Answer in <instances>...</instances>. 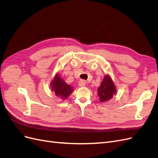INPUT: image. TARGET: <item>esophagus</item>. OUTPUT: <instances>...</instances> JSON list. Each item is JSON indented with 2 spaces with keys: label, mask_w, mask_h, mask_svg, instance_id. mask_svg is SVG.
<instances>
[{
  "label": "esophagus",
  "mask_w": 158,
  "mask_h": 158,
  "mask_svg": "<svg viewBox=\"0 0 158 158\" xmlns=\"http://www.w3.org/2000/svg\"><path fill=\"white\" fill-rule=\"evenodd\" d=\"M78 84L80 87H83V86H85V82L84 80H81L79 81L78 82Z\"/></svg>",
  "instance_id": "1"
}]
</instances>
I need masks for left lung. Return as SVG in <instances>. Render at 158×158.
Listing matches in <instances>:
<instances>
[{
  "label": "left lung",
  "mask_w": 158,
  "mask_h": 158,
  "mask_svg": "<svg viewBox=\"0 0 158 158\" xmlns=\"http://www.w3.org/2000/svg\"><path fill=\"white\" fill-rule=\"evenodd\" d=\"M116 93V88L109 76L106 75L98 89V95L100 102H107L111 99Z\"/></svg>",
  "instance_id": "1"
}]
</instances>
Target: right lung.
Masks as SVG:
<instances>
[{
	"label": "right lung",
	"instance_id": "obj_1",
	"mask_svg": "<svg viewBox=\"0 0 158 158\" xmlns=\"http://www.w3.org/2000/svg\"><path fill=\"white\" fill-rule=\"evenodd\" d=\"M52 90L54 91L56 96L61 99H65L73 92V89L64 81L59 77V75H56L51 83Z\"/></svg>",
	"mask_w": 158,
	"mask_h": 158
}]
</instances>
